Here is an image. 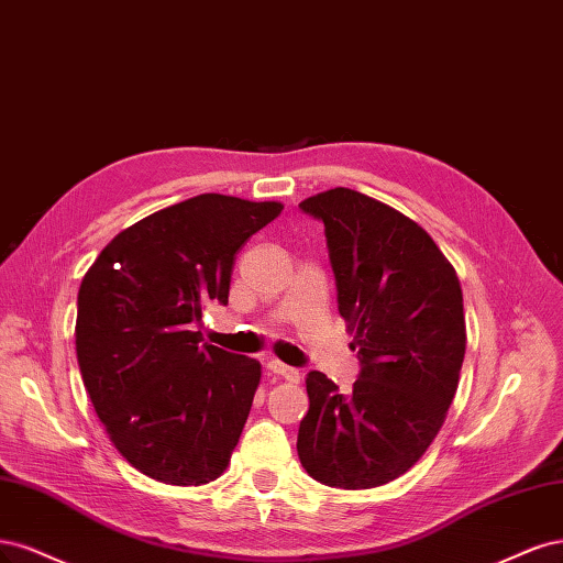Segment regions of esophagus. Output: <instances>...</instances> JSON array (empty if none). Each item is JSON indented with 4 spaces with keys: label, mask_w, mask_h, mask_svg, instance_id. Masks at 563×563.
Wrapping results in <instances>:
<instances>
[{
    "label": "esophagus",
    "mask_w": 563,
    "mask_h": 563,
    "mask_svg": "<svg viewBox=\"0 0 563 563\" xmlns=\"http://www.w3.org/2000/svg\"><path fill=\"white\" fill-rule=\"evenodd\" d=\"M266 369H268L271 374H276V376H283L285 380H289V384H299V378H301L299 369H295V367H287V365H283V362H280V360H268V362H266Z\"/></svg>",
    "instance_id": "esophagus-1"
}]
</instances>
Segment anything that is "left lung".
<instances>
[{
  "mask_svg": "<svg viewBox=\"0 0 563 563\" xmlns=\"http://www.w3.org/2000/svg\"><path fill=\"white\" fill-rule=\"evenodd\" d=\"M299 208L324 224L360 357L346 395L322 372L306 376L299 461L320 484L374 488L405 475L446 419L465 355L461 283L430 235L376 198L336 187Z\"/></svg>",
  "mask_w": 563,
  "mask_h": 563,
  "instance_id": "left-lung-1",
  "label": "left lung"
}]
</instances>
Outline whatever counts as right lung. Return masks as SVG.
<instances>
[{"label":"right lung","mask_w":563,"mask_h":563,"mask_svg":"<svg viewBox=\"0 0 563 563\" xmlns=\"http://www.w3.org/2000/svg\"><path fill=\"white\" fill-rule=\"evenodd\" d=\"M283 203L201 194L114 235L77 299V360L112 444L173 486L220 477L262 378L257 360L196 332L203 306L229 301L233 260Z\"/></svg>","instance_id":"1"}]
</instances>
